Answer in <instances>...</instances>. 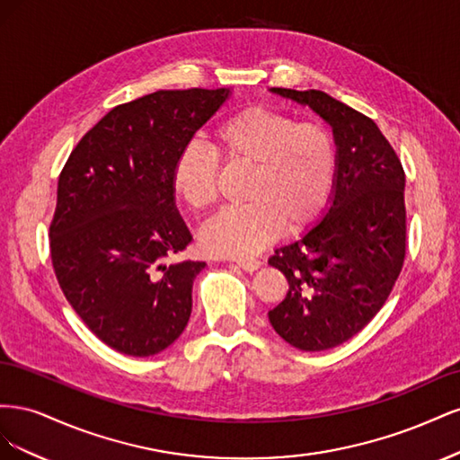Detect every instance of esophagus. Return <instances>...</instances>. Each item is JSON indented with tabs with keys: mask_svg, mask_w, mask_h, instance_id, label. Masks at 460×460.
Listing matches in <instances>:
<instances>
[{
	"mask_svg": "<svg viewBox=\"0 0 460 460\" xmlns=\"http://www.w3.org/2000/svg\"><path fill=\"white\" fill-rule=\"evenodd\" d=\"M235 264H238V267L245 272H253L261 267V262L257 259H238V261H235Z\"/></svg>",
	"mask_w": 460,
	"mask_h": 460,
	"instance_id": "34e87169",
	"label": "esophagus"
}]
</instances>
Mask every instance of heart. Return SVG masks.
Here are the masks:
<instances>
[{"instance_id":"b5f03b06","label":"heart","mask_w":460,"mask_h":460,"mask_svg":"<svg viewBox=\"0 0 460 460\" xmlns=\"http://www.w3.org/2000/svg\"><path fill=\"white\" fill-rule=\"evenodd\" d=\"M211 149L228 166H249L240 207L220 211L199 232V247L215 257L247 259L272 243L278 234L314 225L332 196L338 169L333 136L314 120L249 105L222 119L211 130ZM218 163L199 146L178 153L171 184L191 211L217 199Z\"/></svg>"}]
</instances>
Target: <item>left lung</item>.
Instances as JSON below:
<instances>
[{"label": "left lung", "mask_w": 460, "mask_h": 460, "mask_svg": "<svg viewBox=\"0 0 460 460\" xmlns=\"http://www.w3.org/2000/svg\"><path fill=\"white\" fill-rule=\"evenodd\" d=\"M270 92L309 105L336 142L323 220L269 259L289 284L269 311L272 328L301 351H324L363 330L392 294L405 261V171L376 122L349 105L320 90Z\"/></svg>", "instance_id": "8db88e82"}]
</instances>
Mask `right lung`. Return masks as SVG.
Masks as SVG:
<instances>
[{"label":"right lung","mask_w":460,"mask_h":460,"mask_svg":"<svg viewBox=\"0 0 460 460\" xmlns=\"http://www.w3.org/2000/svg\"><path fill=\"white\" fill-rule=\"evenodd\" d=\"M230 90H159L117 105L73 149L49 225L71 307L115 351L149 357L184 332L205 262H166L191 242L172 164Z\"/></svg>","instance_id":"add662e5"}]
</instances>
